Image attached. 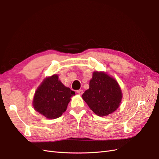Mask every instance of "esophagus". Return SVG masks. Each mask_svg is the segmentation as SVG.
I'll return each mask as SVG.
<instances>
[{"instance_id":"34e87169","label":"esophagus","mask_w":159,"mask_h":159,"mask_svg":"<svg viewBox=\"0 0 159 159\" xmlns=\"http://www.w3.org/2000/svg\"><path fill=\"white\" fill-rule=\"evenodd\" d=\"M77 93H78L79 95H82L83 93H84V91L82 89H79L76 91Z\"/></svg>"}]
</instances>
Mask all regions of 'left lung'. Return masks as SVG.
Masks as SVG:
<instances>
[{
  "mask_svg": "<svg viewBox=\"0 0 159 159\" xmlns=\"http://www.w3.org/2000/svg\"><path fill=\"white\" fill-rule=\"evenodd\" d=\"M81 97L92 111L104 117L118 109L123 95L119 84L113 77L104 71H95L89 81V88Z\"/></svg>",
  "mask_w": 159,
  "mask_h": 159,
  "instance_id": "left-lung-1",
  "label": "left lung"
}]
</instances>
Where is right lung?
Here are the masks:
<instances>
[{
    "label": "right lung",
    "instance_id": "1",
    "mask_svg": "<svg viewBox=\"0 0 159 159\" xmlns=\"http://www.w3.org/2000/svg\"><path fill=\"white\" fill-rule=\"evenodd\" d=\"M75 92L61 82L57 74L43 80L35 91L34 109L47 119L58 118L64 113Z\"/></svg>",
    "mask_w": 159,
    "mask_h": 159
}]
</instances>
